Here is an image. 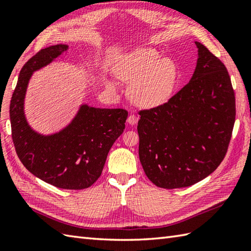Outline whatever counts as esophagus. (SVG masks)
Instances as JSON below:
<instances>
[{
	"instance_id": "esophagus-1",
	"label": "esophagus",
	"mask_w": 251,
	"mask_h": 251,
	"mask_svg": "<svg viewBox=\"0 0 251 251\" xmlns=\"http://www.w3.org/2000/svg\"><path fill=\"white\" fill-rule=\"evenodd\" d=\"M138 122V116L136 114H129L128 117H127V123H128L129 125H135L137 124Z\"/></svg>"
}]
</instances>
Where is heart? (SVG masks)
<instances>
[{"label": "heart", "mask_w": 251, "mask_h": 251, "mask_svg": "<svg viewBox=\"0 0 251 251\" xmlns=\"http://www.w3.org/2000/svg\"><path fill=\"white\" fill-rule=\"evenodd\" d=\"M115 74L134 82L129 94L145 108L161 105L172 97L179 81L178 66L154 49H138L123 55L115 66Z\"/></svg>", "instance_id": "heart-1"}]
</instances>
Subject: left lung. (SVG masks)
I'll use <instances>...</instances> for the list:
<instances>
[{"label":"left lung","mask_w":251,"mask_h":251,"mask_svg":"<svg viewBox=\"0 0 251 251\" xmlns=\"http://www.w3.org/2000/svg\"><path fill=\"white\" fill-rule=\"evenodd\" d=\"M190 82L167 102L139 112V158L158 188L193 185L225 158L235 123V95L226 66L200 42Z\"/></svg>","instance_id":"left-lung-1"}]
</instances>
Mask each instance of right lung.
Returning a JSON list of instances; mask_svg holds the SVG:
<instances>
[{
    "instance_id": "1",
    "label": "right lung",
    "mask_w": 251,
    "mask_h": 251,
    "mask_svg": "<svg viewBox=\"0 0 251 251\" xmlns=\"http://www.w3.org/2000/svg\"><path fill=\"white\" fill-rule=\"evenodd\" d=\"M68 50V45L46 47L31 57L19 73L9 105L12 138L16 153L29 172L56 188L82 190L93 185L102 173L111 147L125 129L128 112L83 104L66 128L43 136L25 120L26 86L34 71Z\"/></svg>"
}]
</instances>
